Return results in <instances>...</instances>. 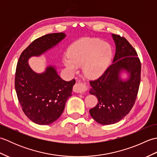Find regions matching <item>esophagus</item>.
<instances>
[{
  "label": "esophagus",
  "instance_id": "1",
  "mask_svg": "<svg viewBox=\"0 0 157 157\" xmlns=\"http://www.w3.org/2000/svg\"><path fill=\"white\" fill-rule=\"evenodd\" d=\"M86 90V86L84 83L79 82L73 86V91L77 93H84Z\"/></svg>",
  "mask_w": 157,
  "mask_h": 157
}]
</instances>
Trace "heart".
Listing matches in <instances>:
<instances>
[{"label": "heart", "mask_w": 157, "mask_h": 157, "mask_svg": "<svg viewBox=\"0 0 157 157\" xmlns=\"http://www.w3.org/2000/svg\"><path fill=\"white\" fill-rule=\"evenodd\" d=\"M109 44L97 38H84L73 44L69 56L63 59L65 65L71 71H76L83 65V71L88 78L101 76L107 68L112 58Z\"/></svg>", "instance_id": "b5f03b06"}]
</instances>
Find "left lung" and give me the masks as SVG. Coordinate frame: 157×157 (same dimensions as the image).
<instances>
[{"label": "left lung", "instance_id": "left-lung-1", "mask_svg": "<svg viewBox=\"0 0 157 157\" xmlns=\"http://www.w3.org/2000/svg\"><path fill=\"white\" fill-rule=\"evenodd\" d=\"M116 52L112 64L101 76L90 83L91 94L98 98V104L90 114L102 125L117 123L131 111L137 97L141 78V63L134 48L123 36L112 34ZM125 70L130 78L123 81L120 72Z\"/></svg>", "mask_w": 157, "mask_h": 157}]
</instances>
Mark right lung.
<instances>
[{
  "mask_svg": "<svg viewBox=\"0 0 157 157\" xmlns=\"http://www.w3.org/2000/svg\"><path fill=\"white\" fill-rule=\"evenodd\" d=\"M66 37L64 33H52L36 39L22 52L17 65L15 88L22 111L32 121L49 125L59 118L71 96L74 79L66 82L49 66L43 73H35L28 60L39 56Z\"/></svg>",
  "mask_w": 157,
  "mask_h": 157,
  "instance_id": "obj_1",
  "label": "right lung"
}]
</instances>
